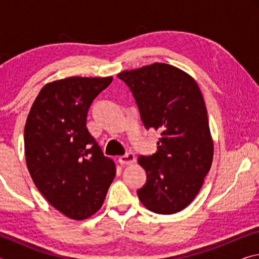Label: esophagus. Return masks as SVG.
Returning <instances> with one entry per match:
<instances>
[{
  "label": "esophagus",
  "mask_w": 259,
  "mask_h": 259,
  "mask_svg": "<svg viewBox=\"0 0 259 259\" xmlns=\"http://www.w3.org/2000/svg\"><path fill=\"white\" fill-rule=\"evenodd\" d=\"M136 161V157L133 153H128V154L122 155L119 157V162L121 164H133Z\"/></svg>",
  "instance_id": "34e87169"
}]
</instances>
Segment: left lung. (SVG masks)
I'll return each instance as SVG.
<instances>
[{"label":"left lung","mask_w":259,"mask_h":259,"mask_svg":"<svg viewBox=\"0 0 259 259\" xmlns=\"http://www.w3.org/2000/svg\"><path fill=\"white\" fill-rule=\"evenodd\" d=\"M139 107L146 128L159 130L157 152L140 156L147 182L137 191L150 211H182L198 195L212 164L213 140L203 96L190 74L154 63L117 74Z\"/></svg>","instance_id":"8db88e82"}]
</instances>
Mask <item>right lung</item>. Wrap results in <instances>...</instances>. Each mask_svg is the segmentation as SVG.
I'll use <instances>...</instances> for the list:
<instances>
[{
  "mask_svg": "<svg viewBox=\"0 0 259 259\" xmlns=\"http://www.w3.org/2000/svg\"><path fill=\"white\" fill-rule=\"evenodd\" d=\"M112 76H71L47 83L25 124L26 164L35 186L56 210L82 221L102 208L116 174L87 128L93 100Z\"/></svg>",
  "mask_w": 259,
  "mask_h": 259,
  "instance_id": "1",
  "label": "right lung"
}]
</instances>
